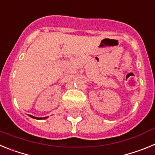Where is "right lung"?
Returning a JSON list of instances; mask_svg holds the SVG:
<instances>
[{"mask_svg":"<svg viewBox=\"0 0 155 155\" xmlns=\"http://www.w3.org/2000/svg\"><path fill=\"white\" fill-rule=\"evenodd\" d=\"M28 116H30L31 118L35 119V120H46V119L48 118V116H46V117H43V118H38V117H35V116H31V115H28Z\"/></svg>","mask_w":155,"mask_h":155,"instance_id":"obj_1","label":"right lung"}]
</instances>
